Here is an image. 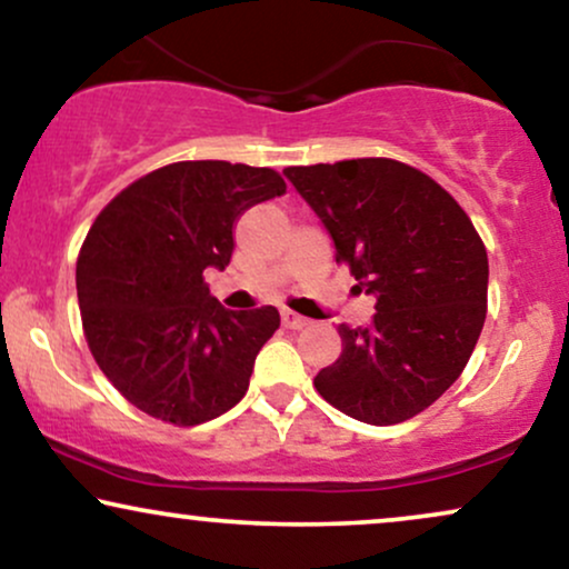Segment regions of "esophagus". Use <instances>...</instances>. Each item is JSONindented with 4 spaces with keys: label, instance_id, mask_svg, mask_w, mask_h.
I'll return each mask as SVG.
<instances>
[{
    "label": "esophagus",
    "instance_id": "obj_1",
    "mask_svg": "<svg viewBox=\"0 0 569 569\" xmlns=\"http://www.w3.org/2000/svg\"><path fill=\"white\" fill-rule=\"evenodd\" d=\"M282 325L287 329H303L308 325V319L300 317L296 311H282Z\"/></svg>",
    "mask_w": 569,
    "mask_h": 569
}]
</instances>
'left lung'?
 <instances>
[{
	"label": "left lung",
	"mask_w": 569,
	"mask_h": 569,
	"mask_svg": "<svg viewBox=\"0 0 569 569\" xmlns=\"http://www.w3.org/2000/svg\"><path fill=\"white\" fill-rule=\"evenodd\" d=\"M359 290L367 327L340 325L342 353L313 377L319 396L367 425H398L438 401L486 325L488 252L438 181L388 158L284 168Z\"/></svg>",
	"instance_id": "8db88e82"
}]
</instances>
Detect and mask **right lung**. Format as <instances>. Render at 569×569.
<instances>
[{"instance_id":"add662e5","label":"right lung","mask_w":569,"mask_h":569,"mask_svg":"<svg viewBox=\"0 0 569 569\" xmlns=\"http://www.w3.org/2000/svg\"><path fill=\"white\" fill-rule=\"evenodd\" d=\"M284 192L271 168L184 160L126 187L97 216L76 292L91 356L126 401L179 427L242 401L279 311H229L202 271L227 269L240 216Z\"/></svg>"}]
</instances>
